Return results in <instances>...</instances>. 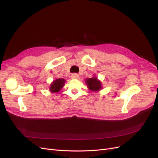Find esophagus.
<instances>
[{
  "label": "esophagus",
  "mask_w": 158,
  "mask_h": 158,
  "mask_svg": "<svg viewBox=\"0 0 158 158\" xmlns=\"http://www.w3.org/2000/svg\"><path fill=\"white\" fill-rule=\"evenodd\" d=\"M70 77L72 79H78L79 78V76L77 74H73L71 75Z\"/></svg>",
  "instance_id": "34e87169"
}]
</instances>
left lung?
I'll list each match as a JSON object with an SVG mask.
<instances>
[{
	"instance_id": "8db88e82",
	"label": "left lung",
	"mask_w": 158,
	"mask_h": 158,
	"mask_svg": "<svg viewBox=\"0 0 158 158\" xmlns=\"http://www.w3.org/2000/svg\"><path fill=\"white\" fill-rule=\"evenodd\" d=\"M85 83L87 85L88 89L94 92H97L102 89V83L97 76L95 75L92 78H87L85 80Z\"/></svg>"
}]
</instances>
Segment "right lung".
Segmentation results:
<instances>
[{"instance_id": "add662e5", "label": "right lung", "mask_w": 158, "mask_h": 158, "mask_svg": "<svg viewBox=\"0 0 158 158\" xmlns=\"http://www.w3.org/2000/svg\"><path fill=\"white\" fill-rule=\"evenodd\" d=\"M65 82L66 80L63 78H58L54 80L50 85L49 91L51 93L59 92V91L64 87Z\"/></svg>"}]
</instances>
